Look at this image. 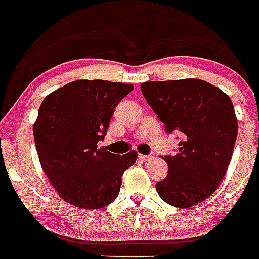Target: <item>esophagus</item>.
Masks as SVG:
<instances>
[{
    "instance_id": "obj_1",
    "label": "esophagus",
    "mask_w": 259,
    "mask_h": 259,
    "mask_svg": "<svg viewBox=\"0 0 259 259\" xmlns=\"http://www.w3.org/2000/svg\"><path fill=\"white\" fill-rule=\"evenodd\" d=\"M139 158H141L142 161H149V159H152V156H146V154H139Z\"/></svg>"
}]
</instances>
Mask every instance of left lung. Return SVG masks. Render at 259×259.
<instances>
[{
	"label": "left lung",
	"instance_id": "obj_1",
	"mask_svg": "<svg viewBox=\"0 0 259 259\" xmlns=\"http://www.w3.org/2000/svg\"><path fill=\"white\" fill-rule=\"evenodd\" d=\"M142 93L167 133L180 132L168 174L156 184L161 199L178 208L203 202L221 184L233 156L238 120L230 97L199 79L147 81Z\"/></svg>",
	"mask_w": 259,
	"mask_h": 259
}]
</instances>
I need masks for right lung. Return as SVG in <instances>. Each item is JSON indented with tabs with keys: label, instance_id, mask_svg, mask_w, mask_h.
<instances>
[{
	"label": "right lung",
	"instance_id": "obj_1",
	"mask_svg": "<svg viewBox=\"0 0 259 259\" xmlns=\"http://www.w3.org/2000/svg\"><path fill=\"white\" fill-rule=\"evenodd\" d=\"M134 89L107 80H75L48 94L33 125L42 170L71 206L100 209L117 198L135 151L120 156L97 148L117 103Z\"/></svg>",
	"mask_w": 259,
	"mask_h": 259
}]
</instances>
